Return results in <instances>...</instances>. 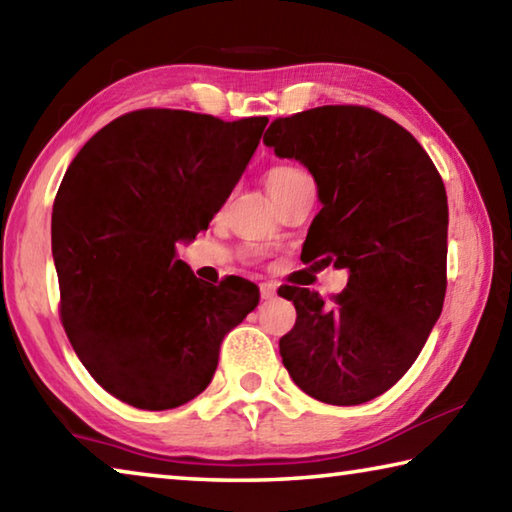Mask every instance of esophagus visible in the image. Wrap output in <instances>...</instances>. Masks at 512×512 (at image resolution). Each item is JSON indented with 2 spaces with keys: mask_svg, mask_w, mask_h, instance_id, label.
<instances>
[{
  "mask_svg": "<svg viewBox=\"0 0 512 512\" xmlns=\"http://www.w3.org/2000/svg\"><path fill=\"white\" fill-rule=\"evenodd\" d=\"M259 293H262L264 300H271L277 296V287L273 282H264V284H259Z\"/></svg>",
  "mask_w": 512,
  "mask_h": 512,
  "instance_id": "esophagus-1",
  "label": "esophagus"
}]
</instances>
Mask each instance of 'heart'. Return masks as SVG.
I'll return each mask as SVG.
<instances>
[{
  "label": "heart",
  "mask_w": 512,
  "mask_h": 512,
  "mask_svg": "<svg viewBox=\"0 0 512 512\" xmlns=\"http://www.w3.org/2000/svg\"><path fill=\"white\" fill-rule=\"evenodd\" d=\"M300 176H305V173H302L296 167H277V169H273L271 173H268L266 185H268V189H275V187H282V185L291 183V180H296Z\"/></svg>",
  "instance_id": "obj_1"
}]
</instances>
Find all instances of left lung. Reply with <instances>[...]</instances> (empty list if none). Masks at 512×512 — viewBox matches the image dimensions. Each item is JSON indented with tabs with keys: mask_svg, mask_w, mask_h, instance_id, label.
<instances>
[{
	"mask_svg": "<svg viewBox=\"0 0 512 512\" xmlns=\"http://www.w3.org/2000/svg\"><path fill=\"white\" fill-rule=\"evenodd\" d=\"M264 144L314 176L323 207L302 246L305 262L348 271L334 302L280 289L298 314L280 339L284 368L318 402L375 400L413 366L443 311V178L409 131L361 106L275 119Z\"/></svg>",
	"mask_w": 512,
	"mask_h": 512,
	"instance_id": "1",
	"label": "left lung"
}]
</instances>
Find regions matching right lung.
<instances>
[{"instance_id": "1", "label": "right lung", "mask_w": 512, "mask_h": 512, "mask_svg": "<svg viewBox=\"0 0 512 512\" xmlns=\"http://www.w3.org/2000/svg\"><path fill=\"white\" fill-rule=\"evenodd\" d=\"M268 124L135 110L103 126L65 171L51 214L60 318L117 400L167 411L201 395L257 284L212 287L178 259L228 201Z\"/></svg>"}]
</instances>
